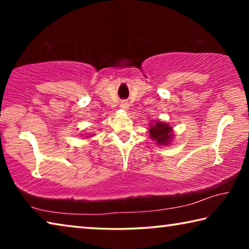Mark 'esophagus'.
Instances as JSON below:
<instances>
[{"label":"esophagus","instance_id":"34e87169","mask_svg":"<svg viewBox=\"0 0 249 249\" xmlns=\"http://www.w3.org/2000/svg\"><path fill=\"white\" fill-rule=\"evenodd\" d=\"M128 107H129L128 102H126V101H122V103H121V107H122V108H123V109H127Z\"/></svg>","mask_w":249,"mask_h":249}]
</instances>
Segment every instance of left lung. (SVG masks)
Masks as SVG:
<instances>
[{"instance_id":"8db88e82","label":"left lung","mask_w":249,"mask_h":249,"mask_svg":"<svg viewBox=\"0 0 249 249\" xmlns=\"http://www.w3.org/2000/svg\"><path fill=\"white\" fill-rule=\"evenodd\" d=\"M171 127L166 123L161 122H156L155 124L150 126L149 134L151 140L157 142L159 145H167L174 137V134L171 132Z\"/></svg>"}]
</instances>
